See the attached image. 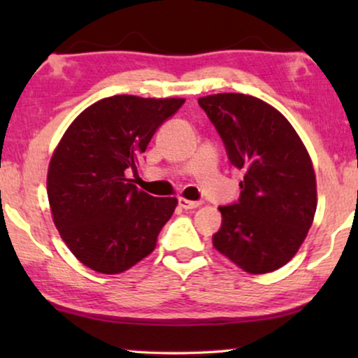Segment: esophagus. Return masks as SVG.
Here are the masks:
<instances>
[{
	"mask_svg": "<svg viewBox=\"0 0 358 358\" xmlns=\"http://www.w3.org/2000/svg\"><path fill=\"white\" fill-rule=\"evenodd\" d=\"M179 205L182 208H185V210H189V208H197V207H200V202H194V200H187V199H184V197H179Z\"/></svg>",
	"mask_w": 358,
	"mask_h": 358,
	"instance_id": "1",
	"label": "esophagus"
}]
</instances>
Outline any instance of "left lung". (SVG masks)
<instances>
[{
  "mask_svg": "<svg viewBox=\"0 0 358 358\" xmlns=\"http://www.w3.org/2000/svg\"><path fill=\"white\" fill-rule=\"evenodd\" d=\"M228 158L243 171L238 203L220 207L213 246L244 272L261 275L292 261L315 220L313 161L290 122L267 102L239 92L200 97Z\"/></svg>",
  "mask_w": 358,
  "mask_h": 358,
  "instance_id": "obj_1",
  "label": "left lung"
}]
</instances>
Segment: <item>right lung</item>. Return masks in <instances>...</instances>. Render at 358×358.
<instances>
[{"mask_svg":"<svg viewBox=\"0 0 358 358\" xmlns=\"http://www.w3.org/2000/svg\"><path fill=\"white\" fill-rule=\"evenodd\" d=\"M185 99L119 94L87 107L53 151L47 194L53 223L78 261L114 275L153 252L176 197L136 189L127 169Z\"/></svg>","mask_w":358,"mask_h":358,"instance_id":"add662e5","label":"right lung"}]
</instances>
